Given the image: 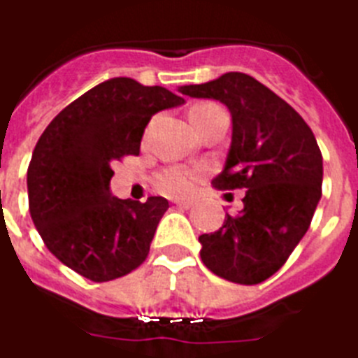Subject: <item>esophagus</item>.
Instances as JSON below:
<instances>
[{
	"mask_svg": "<svg viewBox=\"0 0 358 358\" xmlns=\"http://www.w3.org/2000/svg\"><path fill=\"white\" fill-rule=\"evenodd\" d=\"M173 203L182 207V209H192L194 205H196V201H194V199H173Z\"/></svg>",
	"mask_w": 358,
	"mask_h": 358,
	"instance_id": "obj_1",
	"label": "esophagus"
}]
</instances>
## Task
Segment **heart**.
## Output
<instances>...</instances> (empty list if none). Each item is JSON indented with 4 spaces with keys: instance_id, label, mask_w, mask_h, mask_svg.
I'll list each match as a JSON object with an SVG mask.
<instances>
[{
    "instance_id": "1",
    "label": "heart",
    "mask_w": 358,
    "mask_h": 358,
    "mask_svg": "<svg viewBox=\"0 0 358 358\" xmlns=\"http://www.w3.org/2000/svg\"><path fill=\"white\" fill-rule=\"evenodd\" d=\"M217 104L213 102H199L190 108V121L192 124H199L210 112H215ZM201 181V171L196 168H188V166H168L166 170H162L157 176V187L160 192L168 194V196H188L192 194L198 187V182Z\"/></svg>"
}]
</instances>
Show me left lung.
<instances>
[{
	"label": "left lung",
	"mask_w": 358,
	"mask_h": 358,
	"mask_svg": "<svg viewBox=\"0 0 358 358\" xmlns=\"http://www.w3.org/2000/svg\"><path fill=\"white\" fill-rule=\"evenodd\" d=\"M179 91L229 108L231 148L213 187L246 190L239 215L199 235L201 262L224 280L259 284L287 262L308 231L323 182L320 145L306 121L248 74L226 73Z\"/></svg>",
	"instance_id": "left-lung-1"
}]
</instances>
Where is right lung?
<instances>
[{
    "label": "right lung",
    "mask_w": 358,
    "mask_h": 358,
    "mask_svg": "<svg viewBox=\"0 0 358 358\" xmlns=\"http://www.w3.org/2000/svg\"><path fill=\"white\" fill-rule=\"evenodd\" d=\"M182 102L160 85L112 78L61 110L38 138L27 168L29 213L46 248L74 273L108 282L145 262L170 203L112 196V164L140 155L151 117Z\"/></svg>",
    "instance_id": "right-lung-1"
}]
</instances>
